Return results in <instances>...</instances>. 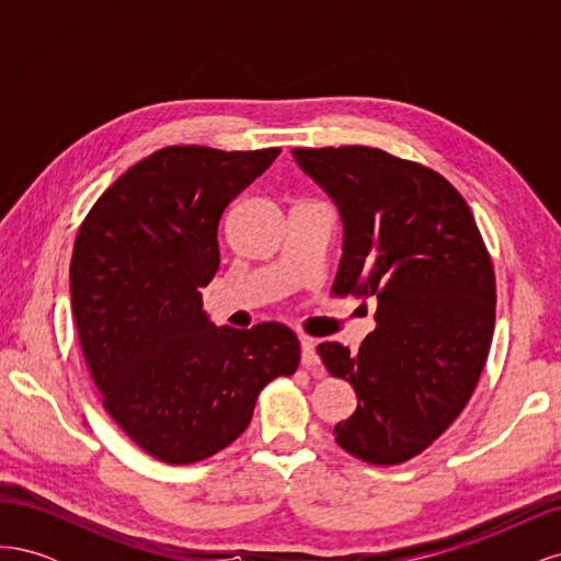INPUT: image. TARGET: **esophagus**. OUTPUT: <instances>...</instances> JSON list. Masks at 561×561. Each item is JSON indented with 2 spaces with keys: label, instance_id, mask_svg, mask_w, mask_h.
I'll list each match as a JSON object with an SVG mask.
<instances>
[{
  "label": "esophagus",
  "instance_id": "1",
  "mask_svg": "<svg viewBox=\"0 0 561 561\" xmlns=\"http://www.w3.org/2000/svg\"><path fill=\"white\" fill-rule=\"evenodd\" d=\"M301 365L304 367H318V353H316V339L301 336Z\"/></svg>",
  "mask_w": 561,
  "mask_h": 561
}]
</instances>
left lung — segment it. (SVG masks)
<instances>
[{
    "label": "left lung",
    "instance_id": "left-lung-1",
    "mask_svg": "<svg viewBox=\"0 0 561 561\" xmlns=\"http://www.w3.org/2000/svg\"><path fill=\"white\" fill-rule=\"evenodd\" d=\"M342 215L332 290L377 301L358 353L318 346L358 407L336 445L375 466L404 463L463 412L494 334L496 278L463 196L435 171L375 147L293 149Z\"/></svg>",
    "mask_w": 561,
    "mask_h": 561
}]
</instances>
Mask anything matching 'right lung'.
<instances>
[{
	"mask_svg": "<svg viewBox=\"0 0 561 561\" xmlns=\"http://www.w3.org/2000/svg\"><path fill=\"white\" fill-rule=\"evenodd\" d=\"M278 154L163 147L79 227L70 293L83 358L107 414L159 461L196 463L229 447L260 390L299 365L290 328H217L201 299L219 268V219Z\"/></svg>",
	"mask_w": 561,
	"mask_h": 561,
	"instance_id": "add662e5",
	"label": "right lung"
}]
</instances>
